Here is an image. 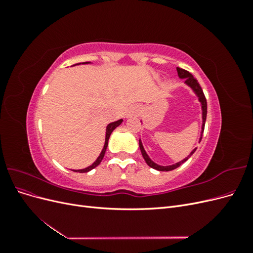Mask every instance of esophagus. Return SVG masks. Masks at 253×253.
Instances as JSON below:
<instances>
[{
    "instance_id": "34e87169",
    "label": "esophagus",
    "mask_w": 253,
    "mask_h": 253,
    "mask_svg": "<svg viewBox=\"0 0 253 253\" xmlns=\"http://www.w3.org/2000/svg\"><path fill=\"white\" fill-rule=\"evenodd\" d=\"M129 113H131V115H134V116H135V115H137V114L139 113V110L138 109H133Z\"/></svg>"
}]
</instances>
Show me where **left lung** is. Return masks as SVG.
<instances>
[{
    "instance_id": "1",
    "label": "left lung",
    "mask_w": 253,
    "mask_h": 253,
    "mask_svg": "<svg viewBox=\"0 0 253 253\" xmlns=\"http://www.w3.org/2000/svg\"><path fill=\"white\" fill-rule=\"evenodd\" d=\"M176 70H177V74H178V77L180 79H185V84L186 85H188L189 87L192 88V90L194 91V94L197 96L198 98V101L201 102V105H202V118H203V125H202V132H201V137H200V141L201 142L202 140V137H203V133H204V128H205V124H206V118H207V100H206V97L204 95V91L200 85V83L197 82V80L193 77L192 75H191L188 71L186 70H182V68L180 67H176ZM139 148H140V151H141V154H142V157L144 158L145 163L148 164L149 167L153 168V169H155L157 171H172L174 169H176V168H178L179 166H181L183 163L187 162V160L193 155V153L196 151V148L190 153V154L186 157L183 158L182 160H180V162L176 163L174 165H171V166H160V165H157L155 164L153 160L149 157V155L147 154V152H145L143 145H142V142L141 140L139 139Z\"/></svg>"
}]
</instances>
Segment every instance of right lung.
Segmentation results:
<instances>
[{"label":"right lung","mask_w":253,"mask_h":253,"mask_svg":"<svg viewBox=\"0 0 253 253\" xmlns=\"http://www.w3.org/2000/svg\"><path fill=\"white\" fill-rule=\"evenodd\" d=\"M90 62H83V63H77V65L79 64H89ZM74 66V65H73ZM124 121L122 119H119L117 121H114V122H111V124L108 125V126H106V129H105V141H104V145H103V149L100 153V155L98 156V158L95 160L94 164L85 168V169H81V170H73L74 172H79V173H86V172H89L90 170H93L94 168H96L97 166L100 165V163L102 162V159L104 157V154H105V151H106V148H108V144H109V139H110V136L112 134V132L114 131L115 128H116L118 126L121 125V122Z\"/></svg>","instance_id":"obj_1"}]
</instances>
